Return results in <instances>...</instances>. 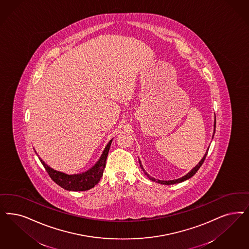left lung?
<instances>
[{"label": "left lung", "instance_id": "1", "mask_svg": "<svg viewBox=\"0 0 249 249\" xmlns=\"http://www.w3.org/2000/svg\"><path fill=\"white\" fill-rule=\"evenodd\" d=\"M213 127H214V129H213V136H214L215 133V127H216V117L214 116V124H213ZM208 150H209V148L207 149V151H206V154L204 155V156L202 157V159L198 162L197 165L194 167V168H192L190 171L187 174V175H185V176H183L182 178H178V179H174V180H160V179H155V178H153V177H151L147 172L144 170V168H143V166H142V162H141V160L139 159V163H140V165H141V168L142 169V171L144 172V174H145L146 176L149 178V179L150 180L154 181V182H156V183H159V184H162V185H174V184H178V183H181V182H183V181L187 180V179H189L190 178H192L196 173H197V170L199 169V167L202 165V163L204 162V160H205L206 156H207V154H208Z\"/></svg>", "mask_w": 249, "mask_h": 249}]
</instances>
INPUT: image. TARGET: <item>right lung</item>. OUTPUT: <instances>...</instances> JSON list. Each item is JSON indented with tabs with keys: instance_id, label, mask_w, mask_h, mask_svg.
<instances>
[{
	"instance_id": "obj_1",
	"label": "right lung",
	"mask_w": 249,
	"mask_h": 249,
	"mask_svg": "<svg viewBox=\"0 0 249 249\" xmlns=\"http://www.w3.org/2000/svg\"><path fill=\"white\" fill-rule=\"evenodd\" d=\"M111 142L112 140H110L109 142L105 147L103 153L100 156V158L98 159V161L94 163L90 169H88L87 171L83 172L81 174L68 175L63 172L57 171L52 168L51 166H49L47 163H45L40 157L38 158L41 163L43 164L46 171L48 172V174L52 178V180L62 189H66L69 191H86L88 189H93L102 178L104 169L106 167L107 157L108 155Z\"/></svg>"
}]
</instances>
